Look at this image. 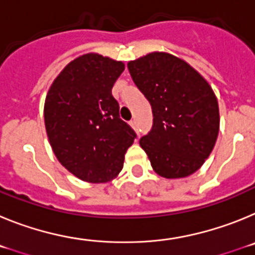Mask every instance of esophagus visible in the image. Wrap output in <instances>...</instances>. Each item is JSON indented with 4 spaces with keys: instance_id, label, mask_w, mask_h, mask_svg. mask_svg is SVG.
I'll use <instances>...</instances> for the list:
<instances>
[{
    "instance_id": "esophagus-1",
    "label": "esophagus",
    "mask_w": 255,
    "mask_h": 255,
    "mask_svg": "<svg viewBox=\"0 0 255 255\" xmlns=\"http://www.w3.org/2000/svg\"><path fill=\"white\" fill-rule=\"evenodd\" d=\"M130 126H131L132 129H136V121H135V120L130 121Z\"/></svg>"
}]
</instances>
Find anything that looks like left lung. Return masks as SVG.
Listing matches in <instances>:
<instances>
[{"mask_svg": "<svg viewBox=\"0 0 255 255\" xmlns=\"http://www.w3.org/2000/svg\"><path fill=\"white\" fill-rule=\"evenodd\" d=\"M135 85L152 106L153 125L139 144L153 170L186 177L204 163L220 128L215 93L185 61L154 52L128 64Z\"/></svg>", "mask_w": 255, "mask_h": 255, "instance_id": "8db88e82", "label": "left lung"}]
</instances>
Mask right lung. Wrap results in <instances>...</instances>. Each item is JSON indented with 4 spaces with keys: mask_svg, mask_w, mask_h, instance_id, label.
I'll return each mask as SVG.
<instances>
[{
    "mask_svg": "<svg viewBox=\"0 0 255 255\" xmlns=\"http://www.w3.org/2000/svg\"><path fill=\"white\" fill-rule=\"evenodd\" d=\"M124 64L88 53L71 61L49 88L44 123L60 163L88 182H107L123 170L136 138L120 119L112 87Z\"/></svg>",
    "mask_w": 255,
    "mask_h": 255,
    "instance_id": "add662e5",
    "label": "right lung"
}]
</instances>
